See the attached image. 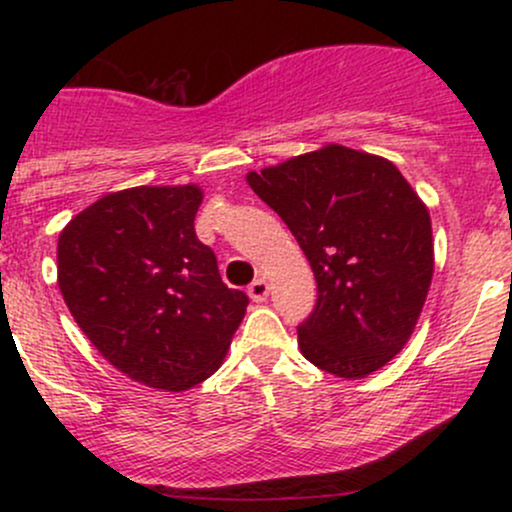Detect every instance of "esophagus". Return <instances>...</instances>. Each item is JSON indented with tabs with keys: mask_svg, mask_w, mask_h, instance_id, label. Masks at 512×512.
<instances>
[{
	"mask_svg": "<svg viewBox=\"0 0 512 512\" xmlns=\"http://www.w3.org/2000/svg\"><path fill=\"white\" fill-rule=\"evenodd\" d=\"M248 296L252 298L255 303H262L264 298L269 296V284L264 279H255L252 284L248 286Z\"/></svg>",
	"mask_w": 512,
	"mask_h": 512,
	"instance_id": "1",
	"label": "esophagus"
}]
</instances>
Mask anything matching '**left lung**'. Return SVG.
<instances>
[{
  "label": "left lung",
  "mask_w": 512,
  "mask_h": 512,
  "mask_svg": "<svg viewBox=\"0 0 512 512\" xmlns=\"http://www.w3.org/2000/svg\"><path fill=\"white\" fill-rule=\"evenodd\" d=\"M248 185L313 267L303 356L346 380L383 368L409 342L433 279L426 204L395 163L339 144L250 170Z\"/></svg>",
  "instance_id": "obj_1"
}]
</instances>
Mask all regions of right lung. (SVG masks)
Returning a JSON list of instances; mask_svg holds the SVG:
<instances>
[{"mask_svg":"<svg viewBox=\"0 0 512 512\" xmlns=\"http://www.w3.org/2000/svg\"><path fill=\"white\" fill-rule=\"evenodd\" d=\"M197 185L129 187L76 214L57 284L76 325L134 383L182 392L221 366L248 296L195 233Z\"/></svg>","mask_w":512,"mask_h":512,"instance_id":"obj_1","label":"right lung"}]
</instances>
